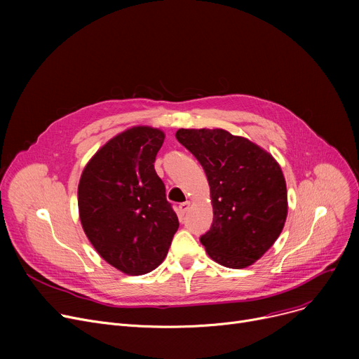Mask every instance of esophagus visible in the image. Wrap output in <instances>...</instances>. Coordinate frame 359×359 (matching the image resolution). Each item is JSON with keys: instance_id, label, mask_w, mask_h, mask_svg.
<instances>
[{"instance_id": "esophagus-1", "label": "esophagus", "mask_w": 359, "mask_h": 359, "mask_svg": "<svg viewBox=\"0 0 359 359\" xmlns=\"http://www.w3.org/2000/svg\"><path fill=\"white\" fill-rule=\"evenodd\" d=\"M189 206H191V202H183V203H180L179 208H177V212L183 217V215L187 212V210H189Z\"/></svg>"}]
</instances>
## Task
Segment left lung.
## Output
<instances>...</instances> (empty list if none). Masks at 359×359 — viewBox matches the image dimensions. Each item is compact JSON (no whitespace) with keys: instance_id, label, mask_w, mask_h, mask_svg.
<instances>
[{"instance_id":"1","label":"left lung","mask_w":359,"mask_h":359,"mask_svg":"<svg viewBox=\"0 0 359 359\" xmlns=\"http://www.w3.org/2000/svg\"><path fill=\"white\" fill-rule=\"evenodd\" d=\"M208 177L214 221L201 237L219 265L248 268L279 237L288 214L287 183L278 161L248 138L224 129H179Z\"/></svg>"}]
</instances>
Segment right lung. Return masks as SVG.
<instances>
[{
    "label": "right lung",
    "mask_w": 359,
    "mask_h": 359,
    "mask_svg": "<svg viewBox=\"0 0 359 359\" xmlns=\"http://www.w3.org/2000/svg\"><path fill=\"white\" fill-rule=\"evenodd\" d=\"M164 137L157 128L132 126L109 140L80 177L83 230L109 265L126 275L154 271L179 229L154 168Z\"/></svg>",
    "instance_id": "right-lung-1"
}]
</instances>
